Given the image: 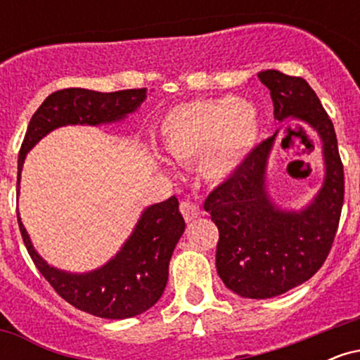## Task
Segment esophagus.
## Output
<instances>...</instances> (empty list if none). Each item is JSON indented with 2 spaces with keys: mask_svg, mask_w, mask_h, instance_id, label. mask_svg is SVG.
Instances as JSON below:
<instances>
[{
  "mask_svg": "<svg viewBox=\"0 0 360 360\" xmlns=\"http://www.w3.org/2000/svg\"><path fill=\"white\" fill-rule=\"evenodd\" d=\"M181 213H183L186 221H193L200 217V206L191 203V201H181Z\"/></svg>",
  "mask_w": 360,
  "mask_h": 360,
  "instance_id": "obj_1",
  "label": "esophagus"
}]
</instances>
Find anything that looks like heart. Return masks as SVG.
<instances>
[{"label":"heart","instance_id":"heart-1","mask_svg":"<svg viewBox=\"0 0 360 360\" xmlns=\"http://www.w3.org/2000/svg\"><path fill=\"white\" fill-rule=\"evenodd\" d=\"M160 135L169 159L177 164L201 159L206 179L223 183L237 174L257 142L259 115L237 96L194 100L169 111Z\"/></svg>","mask_w":360,"mask_h":360}]
</instances>
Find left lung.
<instances>
[{"label": "left lung", "instance_id": "left-lung-1", "mask_svg": "<svg viewBox=\"0 0 360 360\" xmlns=\"http://www.w3.org/2000/svg\"><path fill=\"white\" fill-rule=\"evenodd\" d=\"M271 91L279 123H304L320 139L325 174L313 200L300 210L281 208L267 189V164L276 134L259 143L237 174L205 201L218 226L217 271L235 295L266 300L311 278L323 266L344 205V166L332 120L303 77L267 69L257 74Z\"/></svg>", "mask_w": 360, "mask_h": 360}]
</instances>
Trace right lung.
<instances>
[{
  "mask_svg": "<svg viewBox=\"0 0 360 360\" xmlns=\"http://www.w3.org/2000/svg\"><path fill=\"white\" fill-rule=\"evenodd\" d=\"M146 98L147 88L117 93L69 88L45 98L28 123L20 148L16 194L20 196L27 154L45 135L65 125L100 127L123 122ZM16 217L28 254L57 295L81 311L110 320L137 316L160 300L169 278V260L186 229L177 198L171 196L140 213L131 233L108 262L88 272H71L51 266L35 250L18 212Z\"/></svg>",
  "mask_w": 360,
  "mask_h": 360,
  "instance_id": "right-lung-1",
  "label": "right lung"
}]
</instances>
